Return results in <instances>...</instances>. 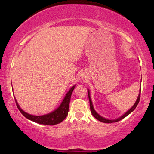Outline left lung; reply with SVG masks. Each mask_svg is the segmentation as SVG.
Wrapping results in <instances>:
<instances>
[{"instance_id":"left-lung-1","label":"left lung","mask_w":154,"mask_h":154,"mask_svg":"<svg viewBox=\"0 0 154 154\" xmlns=\"http://www.w3.org/2000/svg\"><path fill=\"white\" fill-rule=\"evenodd\" d=\"M88 98H89V101H90V111H91V113L93 116L96 119H97L98 121H100L101 122H102V123H115V122H118L119 121H121L124 118L127 116L128 115H129L130 113L132 112L135 108L137 106V104H139V102H140V94H141V88H140V94H139L138 95V97L137 99V101L136 102L134 103V104L133 105V106L132 107L131 109H130V110H128L127 112H126L125 114H123V116H121V117H119V119H115V120H108V119H104V118H103L100 115H99L95 111H94V109L93 108V106H92V101H91V99H90V92H89V90H88Z\"/></svg>"}]
</instances>
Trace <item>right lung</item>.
Wrapping results in <instances>:
<instances>
[{"instance_id": "1", "label": "right lung", "mask_w": 154, "mask_h": 154, "mask_svg": "<svg viewBox=\"0 0 154 154\" xmlns=\"http://www.w3.org/2000/svg\"><path fill=\"white\" fill-rule=\"evenodd\" d=\"M75 85L73 86L72 88L69 90V91L67 92V94L65 96V97L60 104V106L58 107L56 110H54L52 112L48 113L46 115L43 116H33L31 114H29L26 112H24L22 109L19 106L18 103L15 100L17 106L22 114L31 121L39 124H43V125H54L56 124L60 123L61 122L64 121L65 118L67 116L69 112V103H70L71 96L72 94L73 90H74ZM15 100V99H14Z\"/></svg>"}]
</instances>
